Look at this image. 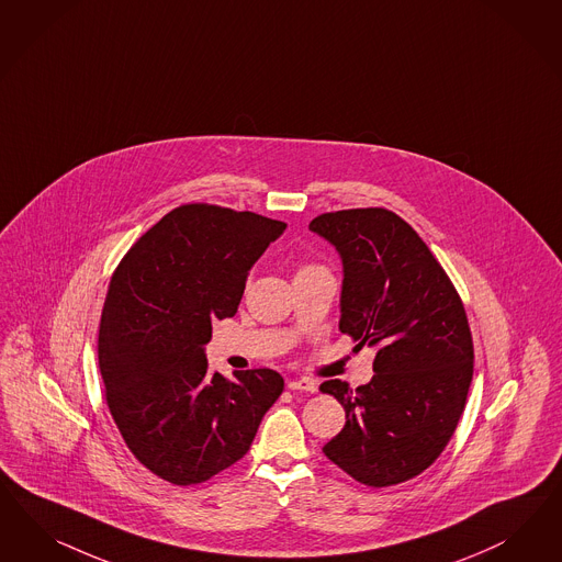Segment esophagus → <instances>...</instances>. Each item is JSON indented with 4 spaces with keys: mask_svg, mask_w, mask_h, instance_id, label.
I'll use <instances>...</instances> for the list:
<instances>
[{
    "mask_svg": "<svg viewBox=\"0 0 562 562\" xmlns=\"http://www.w3.org/2000/svg\"><path fill=\"white\" fill-rule=\"evenodd\" d=\"M288 389L290 391H306V393H316L318 391V382L300 376V379H291L288 381Z\"/></svg>",
    "mask_w": 562,
    "mask_h": 562,
    "instance_id": "1",
    "label": "esophagus"
}]
</instances>
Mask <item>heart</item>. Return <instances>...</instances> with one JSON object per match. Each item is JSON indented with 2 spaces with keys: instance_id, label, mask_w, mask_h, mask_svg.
Masks as SVG:
<instances>
[{
  "instance_id": "obj_1",
  "label": "heart",
  "mask_w": 562,
  "mask_h": 562,
  "mask_svg": "<svg viewBox=\"0 0 562 562\" xmlns=\"http://www.w3.org/2000/svg\"><path fill=\"white\" fill-rule=\"evenodd\" d=\"M304 271H308V269H304Z\"/></svg>"
}]
</instances>
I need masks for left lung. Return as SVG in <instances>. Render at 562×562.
Returning <instances> with one entry per match:
<instances>
[{"label":"left lung","mask_w":562,"mask_h":562,"mask_svg":"<svg viewBox=\"0 0 562 562\" xmlns=\"http://www.w3.org/2000/svg\"><path fill=\"white\" fill-rule=\"evenodd\" d=\"M310 232L344 265L339 330L376 349L368 384H321L345 409L323 451L366 486L401 484L435 463L463 414L473 376L465 308L430 248L386 209L325 213Z\"/></svg>","instance_id":"1"}]
</instances>
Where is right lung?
Segmentation results:
<instances>
[{"mask_svg":"<svg viewBox=\"0 0 562 562\" xmlns=\"http://www.w3.org/2000/svg\"><path fill=\"white\" fill-rule=\"evenodd\" d=\"M285 223L183 204L140 237L109 283L99 368L127 449L171 484L190 486L248 453L283 393L269 368L209 370L213 323L237 312L248 272Z\"/></svg>","mask_w":562,"mask_h":562,"instance_id":"obj_1","label":"right lung"}]
</instances>
